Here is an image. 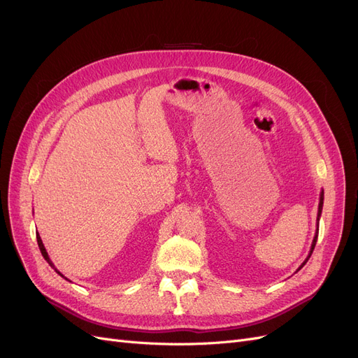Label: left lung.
<instances>
[{
	"mask_svg": "<svg viewBox=\"0 0 358 358\" xmlns=\"http://www.w3.org/2000/svg\"><path fill=\"white\" fill-rule=\"evenodd\" d=\"M323 199H324V192L322 190L320 192V202H319V210H317V233H315V236H314V239H313V243H311V249H310V254H308V257L306 258V261H303L302 264H301V267L296 270V271H299L303 266H306L307 264V261L310 259V257H311V254H313V250H314V246H315V242H317V236H319V221H320V217H322V209H323Z\"/></svg>",
	"mask_w": 358,
	"mask_h": 358,
	"instance_id": "obj_1",
	"label": "left lung"
}]
</instances>
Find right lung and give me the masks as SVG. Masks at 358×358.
<instances>
[{"instance_id": "add662e5", "label": "right lung", "mask_w": 358, "mask_h": 358, "mask_svg": "<svg viewBox=\"0 0 358 358\" xmlns=\"http://www.w3.org/2000/svg\"><path fill=\"white\" fill-rule=\"evenodd\" d=\"M36 241H38V246H39V250H41V254H43V257H44V259L50 264V267L51 268H55V271L57 273V274H60L62 277H64L56 267H55V264H52L51 262V259H50V257H48V254H47V250H45V246H44V243H43V241H41V237H39V234H36ZM64 279H66V277H64ZM66 280H68V279H66Z\"/></svg>"}]
</instances>
